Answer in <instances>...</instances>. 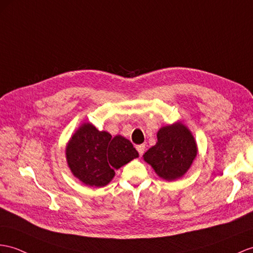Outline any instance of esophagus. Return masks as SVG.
Returning <instances> with one entry per match:
<instances>
[{
  "instance_id": "esophagus-1",
  "label": "esophagus",
  "mask_w": 253,
  "mask_h": 253,
  "mask_svg": "<svg viewBox=\"0 0 253 253\" xmlns=\"http://www.w3.org/2000/svg\"><path fill=\"white\" fill-rule=\"evenodd\" d=\"M136 149L139 153V156H143L144 155V151H145V145H138L136 146Z\"/></svg>"
}]
</instances>
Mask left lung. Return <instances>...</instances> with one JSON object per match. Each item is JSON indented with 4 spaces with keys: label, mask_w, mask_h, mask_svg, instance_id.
<instances>
[{
    "label": "left lung",
    "mask_w": 253,
    "mask_h": 253,
    "mask_svg": "<svg viewBox=\"0 0 253 253\" xmlns=\"http://www.w3.org/2000/svg\"><path fill=\"white\" fill-rule=\"evenodd\" d=\"M158 141L144 155L162 179L171 181L187 173L198 153L192 133L181 122L163 126L157 134Z\"/></svg>",
    "instance_id": "1"
}]
</instances>
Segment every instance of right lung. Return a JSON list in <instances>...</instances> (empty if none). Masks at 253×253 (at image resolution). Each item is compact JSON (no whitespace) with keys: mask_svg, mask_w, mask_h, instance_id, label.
I'll list each match as a JSON object with an SVG mask.
<instances>
[{"mask_svg":"<svg viewBox=\"0 0 253 253\" xmlns=\"http://www.w3.org/2000/svg\"><path fill=\"white\" fill-rule=\"evenodd\" d=\"M65 155L73 175L87 186L97 188L112 181L115 169L138 158L130 140L121 135L113 137L89 122L73 134Z\"/></svg>","mask_w":253,"mask_h":253,"instance_id":"add662e5","label":"right lung"}]
</instances>
